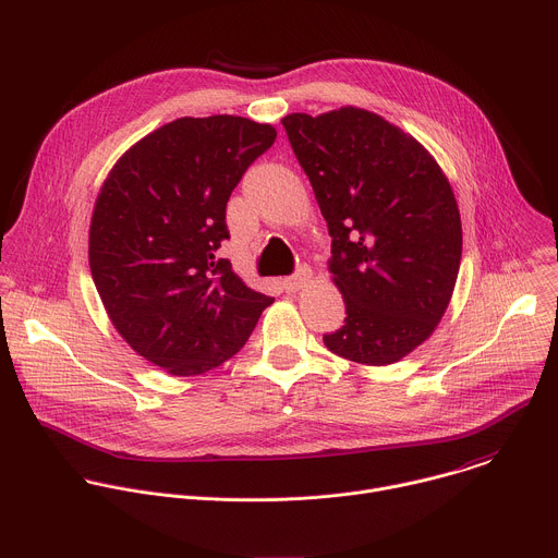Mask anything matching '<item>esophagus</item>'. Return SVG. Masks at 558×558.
Segmentation results:
<instances>
[{
	"instance_id": "1",
	"label": "esophagus",
	"mask_w": 558,
	"mask_h": 558,
	"mask_svg": "<svg viewBox=\"0 0 558 558\" xmlns=\"http://www.w3.org/2000/svg\"><path fill=\"white\" fill-rule=\"evenodd\" d=\"M308 280H311V269L302 267V269H298L295 276L284 278V280H282V287H284L289 293H293V291H300Z\"/></svg>"
}]
</instances>
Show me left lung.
Returning a JSON list of instances; mask_svg holds the SVG:
<instances>
[{
	"instance_id": "obj_1",
	"label": "left lung",
	"mask_w": 558,
	"mask_h": 558,
	"mask_svg": "<svg viewBox=\"0 0 558 558\" xmlns=\"http://www.w3.org/2000/svg\"><path fill=\"white\" fill-rule=\"evenodd\" d=\"M329 225V271L344 327L331 353L368 366L400 362L437 329L461 263L452 187L411 134L362 108L282 119Z\"/></svg>"
}]
</instances>
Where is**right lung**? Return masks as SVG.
Returning <instances> with one entry per match:
<instances>
[{
  "mask_svg": "<svg viewBox=\"0 0 558 558\" xmlns=\"http://www.w3.org/2000/svg\"><path fill=\"white\" fill-rule=\"evenodd\" d=\"M274 141V125L245 117H183L134 143L101 185L88 241L95 287L121 338L170 375L233 357L274 302L216 258L227 201Z\"/></svg>",
  "mask_w": 558,
  "mask_h": 558,
  "instance_id": "obj_1",
  "label": "right lung"
}]
</instances>
